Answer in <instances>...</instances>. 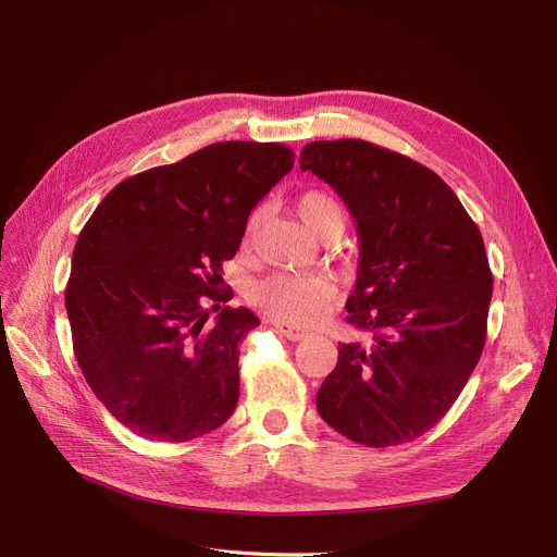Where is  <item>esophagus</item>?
<instances>
[{
    "mask_svg": "<svg viewBox=\"0 0 557 557\" xmlns=\"http://www.w3.org/2000/svg\"><path fill=\"white\" fill-rule=\"evenodd\" d=\"M275 330H277L282 336H286L288 341H302V338L307 336L302 330L290 327V325H286V323H275Z\"/></svg>",
    "mask_w": 557,
    "mask_h": 557,
    "instance_id": "34e87169",
    "label": "esophagus"
}]
</instances>
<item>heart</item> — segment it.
Returning a JSON list of instances; mask_svg holds the SVG:
<instances>
[{
  "label": "heart",
  "instance_id": "obj_1",
  "mask_svg": "<svg viewBox=\"0 0 557 557\" xmlns=\"http://www.w3.org/2000/svg\"><path fill=\"white\" fill-rule=\"evenodd\" d=\"M300 219L318 234L330 227H343L345 212L338 198L325 189H309L298 198ZM261 221V210H255L248 219V237ZM334 298V284L325 275H294L273 273L250 288V300L267 311L277 323L311 325L325 313Z\"/></svg>",
  "mask_w": 557,
  "mask_h": 557
}]
</instances>
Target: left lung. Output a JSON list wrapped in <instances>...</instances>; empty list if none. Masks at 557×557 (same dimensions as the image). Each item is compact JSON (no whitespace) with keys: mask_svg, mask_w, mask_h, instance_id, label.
Segmentation results:
<instances>
[{"mask_svg":"<svg viewBox=\"0 0 557 557\" xmlns=\"http://www.w3.org/2000/svg\"><path fill=\"white\" fill-rule=\"evenodd\" d=\"M300 169L357 223L345 309L349 325L372 332L368 345H338L318 413L366 447L416 441L447 416L483 352L492 273L481 232L441 175L376 144L311 141Z\"/></svg>","mask_w":557,"mask_h":557,"instance_id":"left-lung-1","label":"left lung"}]
</instances>
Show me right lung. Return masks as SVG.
Returning <instances> with one entry per match:
<instances>
[{"mask_svg": "<svg viewBox=\"0 0 557 557\" xmlns=\"http://www.w3.org/2000/svg\"><path fill=\"white\" fill-rule=\"evenodd\" d=\"M290 169L282 144H210L120 183L81 230L65 290L74 355L114 420L146 441H194L237 406L239 343L259 318L225 305L221 263Z\"/></svg>", "mask_w": 557, "mask_h": 557, "instance_id": "add662e5", "label": "right lung"}]
</instances>
